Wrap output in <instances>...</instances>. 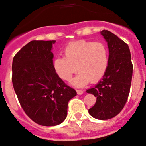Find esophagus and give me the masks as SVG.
Masks as SVG:
<instances>
[{"mask_svg": "<svg viewBox=\"0 0 146 146\" xmlns=\"http://www.w3.org/2000/svg\"><path fill=\"white\" fill-rule=\"evenodd\" d=\"M83 90H77V93L78 95H82V93H83Z\"/></svg>", "mask_w": 146, "mask_h": 146, "instance_id": "34e87169", "label": "esophagus"}]
</instances>
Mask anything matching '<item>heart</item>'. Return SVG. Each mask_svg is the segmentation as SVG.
Masks as SVG:
<instances>
[{
	"label": "heart",
	"instance_id": "obj_1",
	"mask_svg": "<svg viewBox=\"0 0 146 146\" xmlns=\"http://www.w3.org/2000/svg\"><path fill=\"white\" fill-rule=\"evenodd\" d=\"M64 57L53 61L56 74L64 81H70L77 71L72 84L82 87L98 82L105 74L109 64V51L102 42L79 40L68 44L64 50Z\"/></svg>",
	"mask_w": 146,
	"mask_h": 146
}]
</instances>
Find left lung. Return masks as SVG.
Returning <instances> with one entry per match:
<instances>
[{
	"label": "left lung",
	"instance_id": "1",
	"mask_svg": "<svg viewBox=\"0 0 146 146\" xmlns=\"http://www.w3.org/2000/svg\"><path fill=\"white\" fill-rule=\"evenodd\" d=\"M101 34L109 47V64L102 79L87 93L96 97L95 105L88 110L90 114L97 119L106 120L119 114L127 101L133 65L126 42L109 30L104 29Z\"/></svg>",
	"mask_w": 146,
	"mask_h": 146
}]
</instances>
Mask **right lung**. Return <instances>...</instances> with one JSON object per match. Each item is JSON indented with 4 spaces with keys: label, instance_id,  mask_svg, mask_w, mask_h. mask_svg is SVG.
<instances>
[{
    "label": "right lung",
    "instance_id": "right-lung-1",
    "mask_svg": "<svg viewBox=\"0 0 146 146\" xmlns=\"http://www.w3.org/2000/svg\"><path fill=\"white\" fill-rule=\"evenodd\" d=\"M55 40H33L14 56L12 83L24 111L42 126H56L67 116L68 102L77 95L53 68Z\"/></svg>",
    "mask_w": 146,
    "mask_h": 146
}]
</instances>
